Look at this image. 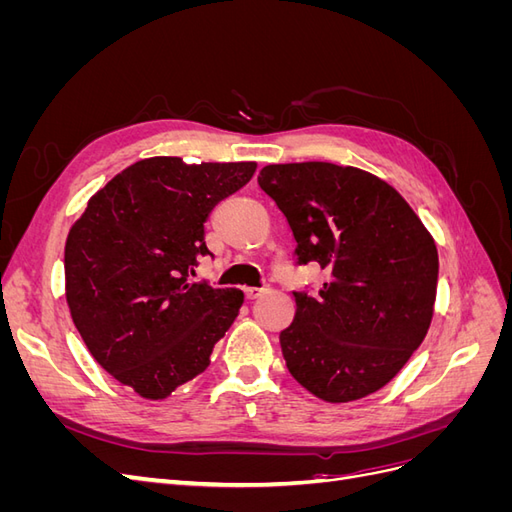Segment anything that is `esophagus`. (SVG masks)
<instances>
[{"instance_id":"esophagus-1","label":"esophagus","mask_w":512,"mask_h":512,"mask_svg":"<svg viewBox=\"0 0 512 512\" xmlns=\"http://www.w3.org/2000/svg\"><path fill=\"white\" fill-rule=\"evenodd\" d=\"M265 292H267V288H245V297L254 301V299H260Z\"/></svg>"}]
</instances>
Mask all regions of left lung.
<instances>
[{
  "instance_id": "obj_1",
  "label": "left lung",
  "mask_w": 512,
  "mask_h": 512,
  "mask_svg": "<svg viewBox=\"0 0 512 512\" xmlns=\"http://www.w3.org/2000/svg\"><path fill=\"white\" fill-rule=\"evenodd\" d=\"M258 185L286 215L299 265L329 273L314 297L294 292L297 314L280 333L292 378L329 404L380 391L429 331L436 241L404 196L361 168L269 164Z\"/></svg>"
}]
</instances>
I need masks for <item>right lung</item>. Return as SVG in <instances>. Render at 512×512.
Returning <instances> with one entry per match:
<instances>
[{
	"instance_id": "right-lung-1",
	"label": "right lung",
	"mask_w": 512,
	"mask_h": 512,
	"mask_svg": "<svg viewBox=\"0 0 512 512\" xmlns=\"http://www.w3.org/2000/svg\"><path fill=\"white\" fill-rule=\"evenodd\" d=\"M256 162H134L89 198L66 239V301L91 356L145 399H166L209 367L243 305L237 288L192 282L211 254L213 207Z\"/></svg>"
}]
</instances>
